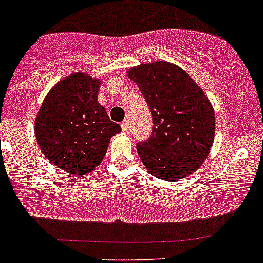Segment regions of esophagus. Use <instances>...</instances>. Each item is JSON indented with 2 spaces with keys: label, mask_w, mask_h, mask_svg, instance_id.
Instances as JSON below:
<instances>
[{
  "label": "esophagus",
  "mask_w": 263,
  "mask_h": 263,
  "mask_svg": "<svg viewBox=\"0 0 263 263\" xmlns=\"http://www.w3.org/2000/svg\"><path fill=\"white\" fill-rule=\"evenodd\" d=\"M121 128L123 129V131H127V129H128V122H127V121L122 122V123H121Z\"/></svg>",
  "instance_id": "obj_1"
}]
</instances>
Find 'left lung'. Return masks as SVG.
<instances>
[{
    "instance_id": "8db88e82",
    "label": "left lung",
    "mask_w": 263,
    "mask_h": 263,
    "mask_svg": "<svg viewBox=\"0 0 263 263\" xmlns=\"http://www.w3.org/2000/svg\"><path fill=\"white\" fill-rule=\"evenodd\" d=\"M127 75L153 116L151 136L136 146L148 173L174 181L198 171L215 137V112L205 92L184 70L164 61L132 67Z\"/></svg>"
}]
</instances>
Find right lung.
Wrapping results in <instances>:
<instances>
[{
  "label": "right lung",
  "instance_id": "obj_1",
  "mask_svg": "<svg viewBox=\"0 0 263 263\" xmlns=\"http://www.w3.org/2000/svg\"><path fill=\"white\" fill-rule=\"evenodd\" d=\"M100 81L82 72L52 87L36 116L35 137L46 158L62 171L86 176L104 159L121 131L98 102Z\"/></svg>",
  "mask_w": 263,
  "mask_h": 263
}]
</instances>
